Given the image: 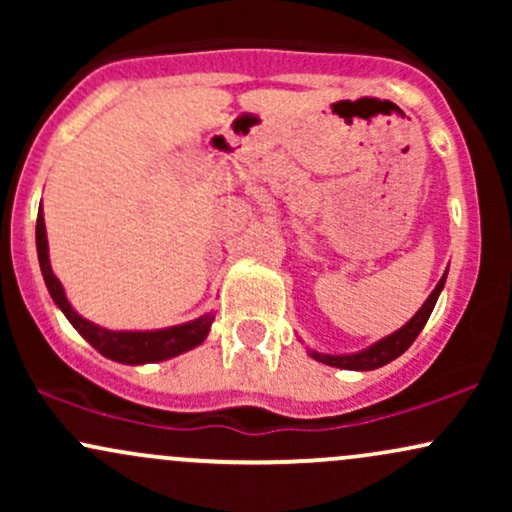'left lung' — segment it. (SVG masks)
<instances>
[{
  "mask_svg": "<svg viewBox=\"0 0 512 512\" xmlns=\"http://www.w3.org/2000/svg\"><path fill=\"white\" fill-rule=\"evenodd\" d=\"M445 276H448V272L443 274V279L438 281L436 289H433L431 296L426 298V303L421 305L419 313L411 317V320L402 327V330H397L395 334H390V337L380 339V342H375L373 346H368L366 351H358V354L332 356V354H317V351H310V356H313L315 361L325 363V366L344 368V370H375V368L385 366V363L395 361L397 356H402L404 351H407L409 346L414 344V339L419 337V332L424 330L428 317H431L433 308H436V301H438L440 291H443Z\"/></svg>",
  "mask_w": 512,
  "mask_h": 512,
  "instance_id": "8db88e82",
  "label": "left lung"
}]
</instances>
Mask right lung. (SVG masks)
I'll list each match as a JSON object with an SVG mask.
<instances>
[{"mask_svg": "<svg viewBox=\"0 0 512 512\" xmlns=\"http://www.w3.org/2000/svg\"><path fill=\"white\" fill-rule=\"evenodd\" d=\"M35 245H38L40 272H43L45 284H48L52 301L60 305V310L67 315V320L72 322L74 330L79 332L81 337L93 346V349L101 351L103 356L113 358V361L127 363V366H139V363L166 361V358L178 356L182 351L195 349V346H199L204 339H207L211 322H214V317L211 315H202L199 320L185 322V325H178V327H168V330H156V332H113V330H105V327L93 325V322L84 320V317L69 305L60 279L52 274L43 209H38Z\"/></svg>", "mask_w": 512, "mask_h": 512, "instance_id": "right-lung-1", "label": "right lung"}]
</instances>
